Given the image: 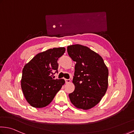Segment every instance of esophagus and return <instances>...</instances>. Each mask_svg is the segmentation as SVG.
I'll list each match as a JSON object with an SVG mask.
<instances>
[{
    "label": "esophagus",
    "mask_w": 134,
    "mask_h": 134,
    "mask_svg": "<svg viewBox=\"0 0 134 134\" xmlns=\"http://www.w3.org/2000/svg\"><path fill=\"white\" fill-rule=\"evenodd\" d=\"M65 83H69L70 82V79H65Z\"/></svg>",
    "instance_id": "1"
}]
</instances>
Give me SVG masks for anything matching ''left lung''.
Instances as JSON below:
<instances>
[{
    "label": "left lung",
    "mask_w": 134,
    "mask_h": 134,
    "mask_svg": "<svg viewBox=\"0 0 134 134\" xmlns=\"http://www.w3.org/2000/svg\"><path fill=\"white\" fill-rule=\"evenodd\" d=\"M67 52L76 61L73 83L75 89L69 95L77 109L89 110L101 100L108 88L109 70L102 57L81 44L67 47Z\"/></svg>",
    "instance_id": "left-lung-1"
}]
</instances>
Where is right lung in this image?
I'll use <instances>...</instances> for the list:
<instances>
[{
    "mask_svg": "<svg viewBox=\"0 0 134 134\" xmlns=\"http://www.w3.org/2000/svg\"><path fill=\"white\" fill-rule=\"evenodd\" d=\"M64 47L49 49L37 54L24 65L21 80V88L27 101L35 108L49 104L65 83L54 79L53 72H58V58L65 52Z\"/></svg>",
    "mask_w": 134,
    "mask_h": 134,
    "instance_id": "right-lung-1",
    "label": "right lung"
}]
</instances>
